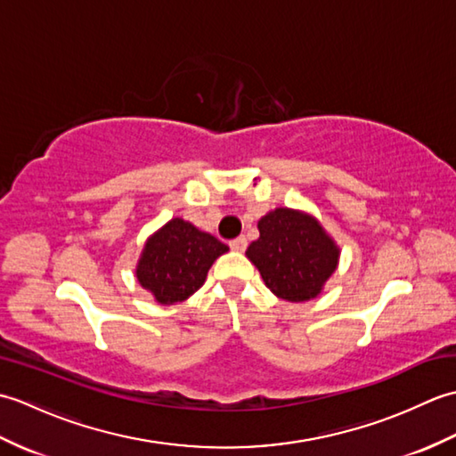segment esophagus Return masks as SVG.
Instances as JSON below:
<instances>
[{"mask_svg": "<svg viewBox=\"0 0 456 456\" xmlns=\"http://www.w3.org/2000/svg\"><path fill=\"white\" fill-rule=\"evenodd\" d=\"M229 247L233 248V250H237V253H243V250L247 248V239L245 237H237V239L231 240Z\"/></svg>", "mask_w": 456, "mask_h": 456, "instance_id": "esophagus-1", "label": "esophagus"}]
</instances>
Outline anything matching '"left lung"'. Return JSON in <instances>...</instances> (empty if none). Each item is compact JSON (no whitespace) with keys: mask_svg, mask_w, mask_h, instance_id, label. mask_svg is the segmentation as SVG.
<instances>
[{"mask_svg":"<svg viewBox=\"0 0 456 456\" xmlns=\"http://www.w3.org/2000/svg\"><path fill=\"white\" fill-rule=\"evenodd\" d=\"M258 231L247 256L278 297L307 302L322 292L337 268L338 248L314 217L278 208L258 221Z\"/></svg>","mask_w":456,"mask_h":456,"instance_id":"left-lung-1","label":"left lung"}]
</instances>
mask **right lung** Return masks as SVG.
Returning <instances> with one entry per match:
<instances>
[{"mask_svg":"<svg viewBox=\"0 0 456 456\" xmlns=\"http://www.w3.org/2000/svg\"><path fill=\"white\" fill-rule=\"evenodd\" d=\"M227 250L219 239L176 217L147 240L137 280L159 304H178L203 286L211 265Z\"/></svg>","mask_w":456,"mask_h":456,"instance_id":"obj_1","label":"right lung"}]
</instances>
